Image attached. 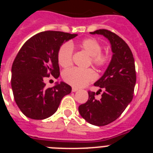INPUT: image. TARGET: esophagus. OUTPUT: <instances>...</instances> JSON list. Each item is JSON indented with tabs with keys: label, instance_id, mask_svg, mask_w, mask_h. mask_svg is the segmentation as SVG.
Segmentation results:
<instances>
[{
	"label": "esophagus",
	"instance_id": "esophagus-1",
	"mask_svg": "<svg viewBox=\"0 0 153 153\" xmlns=\"http://www.w3.org/2000/svg\"><path fill=\"white\" fill-rule=\"evenodd\" d=\"M78 90V88H76V87H73L72 88V91L73 92H76Z\"/></svg>",
	"mask_w": 153,
	"mask_h": 153
}]
</instances>
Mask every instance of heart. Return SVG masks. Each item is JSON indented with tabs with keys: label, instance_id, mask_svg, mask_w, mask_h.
<instances>
[{
	"label": "heart",
	"instance_id": "obj_1",
	"mask_svg": "<svg viewBox=\"0 0 153 153\" xmlns=\"http://www.w3.org/2000/svg\"><path fill=\"white\" fill-rule=\"evenodd\" d=\"M81 50L90 56V63L97 67H103L109 63V56L101 53L102 46L94 38H86L78 44ZM72 45L69 43L63 44L57 53V60L62 67H68L72 64ZM96 76L91 69L81 70L71 68L63 73V80L68 84L75 87H83L95 79Z\"/></svg>",
	"mask_w": 153,
	"mask_h": 153
}]
</instances>
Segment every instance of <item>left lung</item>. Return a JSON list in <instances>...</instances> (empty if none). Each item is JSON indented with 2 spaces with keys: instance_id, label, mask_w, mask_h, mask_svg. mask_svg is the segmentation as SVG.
<instances>
[{
  "instance_id": "obj_1",
  "label": "left lung",
  "mask_w": 153,
  "mask_h": 153,
  "mask_svg": "<svg viewBox=\"0 0 153 153\" xmlns=\"http://www.w3.org/2000/svg\"><path fill=\"white\" fill-rule=\"evenodd\" d=\"M90 33L107 38L113 54L102 77L94 83L100 87L97 94L103 90L102 97L97 100L95 92L88 91V100L79 106V113L89 123L102 126L117 120L132 101L136 81V67L130 48L118 35L105 29Z\"/></svg>"
}]
</instances>
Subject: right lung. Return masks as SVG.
<instances>
[{
    "mask_svg": "<svg viewBox=\"0 0 153 153\" xmlns=\"http://www.w3.org/2000/svg\"><path fill=\"white\" fill-rule=\"evenodd\" d=\"M77 34L47 30L27 40L13 60L11 87L14 100L27 117L44 120L57 110L62 98L72 88L64 82L47 88L44 80L50 76L57 79L60 67L57 53L64 42Z\"/></svg>",
    "mask_w": 153,
    "mask_h": 153,
    "instance_id": "add662e5",
    "label": "right lung"
}]
</instances>
